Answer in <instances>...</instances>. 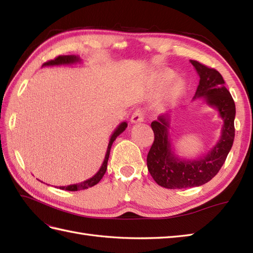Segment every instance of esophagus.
Instances as JSON below:
<instances>
[{"mask_svg": "<svg viewBox=\"0 0 253 253\" xmlns=\"http://www.w3.org/2000/svg\"><path fill=\"white\" fill-rule=\"evenodd\" d=\"M130 122L132 124H138L143 122V112L141 110H136L132 113V115L130 117Z\"/></svg>", "mask_w": 253, "mask_h": 253, "instance_id": "obj_1", "label": "esophagus"}]
</instances>
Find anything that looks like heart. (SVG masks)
I'll return each instance as SVG.
<instances>
[{
  "instance_id": "obj_1",
  "label": "heart",
  "mask_w": 253,
  "mask_h": 253,
  "mask_svg": "<svg viewBox=\"0 0 253 253\" xmlns=\"http://www.w3.org/2000/svg\"><path fill=\"white\" fill-rule=\"evenodd\" d=\"M174 77V74L171 73V72H169V71H164V72H161L160 74H159V82H160V84H166V83H169V80ZM177 88H178V85H174L173 87V89H171V91H170V96H174L175 94H176V91H177Z\"/></svg>"
}]
</instances>
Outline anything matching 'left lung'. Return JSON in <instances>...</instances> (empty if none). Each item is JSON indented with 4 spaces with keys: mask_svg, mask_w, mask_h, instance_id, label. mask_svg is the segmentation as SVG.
<instances>
[{
    "mask_svg": "<svg viewBox=\"0 0 253 253\" xmlns=\"http://www.w3.org/2000/svg\"><path fill=\"white\" fill-rule=\"evenodd\" d=\"M190 63L200 77L192 100L203 99L209 106L217 110L223 126L219 140L208 153L195 160H185L171 149L169 115H161L151 123L154 141L147 157L148 169L155 182L168 189L198 187L211 180L223 166L235 138V102L225 87L222 75L197 61Z\"/></svg>",
    "mask_w": 253,
    "mask_h": 253,
    "instance_id": "1",
    "label": "left lung"
}]
</instances>
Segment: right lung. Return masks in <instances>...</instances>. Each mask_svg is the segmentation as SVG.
<instances>
[{
  "instance_id": "add662e5",
  "label": "right lung",
  "mask_w": 253,
  "mask_h": 253,
  "mask_svg": "<svg viewBox=\"0 0 253 253\" xmlns=\"http://www.w3.org/2000/svg\"><path fill=\"white\" fill-rule=\"evenodd\" d=\"M82 60L76 55H61L57 56L56 58L52 61H49L43 64V66H60V65H71V64H76V63H80ZM127 128V123L123 122L121 123L120 125L116 127V129L114 130V132L112 133V136L110 138L109 141V146H107V150L105 153V158L103 163H102L100 169L98 170V173L95 175H93L91 178L84 180L82 182H78V184H73V185H68V186H62L60 187V189L63 190H68V191H77V190H84V189H88V188L92 187L94 185L98 184V182L102 179V177L104 176L106 169H107V161H109V157H110V151H111V147L113 142L115 141V139L121 135V133L125 130Z\"/></svg>"
}]
</instances>
